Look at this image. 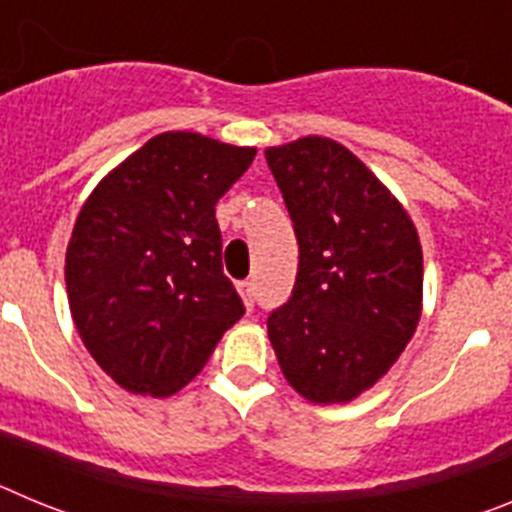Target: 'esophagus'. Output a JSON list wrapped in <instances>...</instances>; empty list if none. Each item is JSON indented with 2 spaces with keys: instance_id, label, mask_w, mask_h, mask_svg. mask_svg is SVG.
Segmentation results:
<instances>
[{
  "instance_id": "esophagus-1",
  "label": "esophagus",
  "mask_w": 512,
  "mask_h": 512,
  "mask_svg": "<svg viewBox=\"0 0 512 512\" xmlns=\"http://www.w3.org/2000/svg\"><path fill=\"white\" fill-rule=\"evenodd\" d=\"M238 292H241L243 302H246L248 310H253V300H256V287H253L251 279H246V282H238Z\"/></svg>"
}]
</instances>
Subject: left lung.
Instances as JSON below:
<instances>
[{
    "label": "left lung",
    "mask_w": 512,
    "mask_h": 512,
    "mask_svg": "<svg viewBox=\"0 0 512 512\" xmlns=\"http://www.w3.org/2000/svg\"><path fill=\"white\" fill-rule=\"evenodd\" d=\"M300 264L271 310L269 338L287 382L318 405L348 402L387 374L413 338L423 251L413 220L354 153L328 138L269 148Z\"/></svg>",
    "instance_id": "left-lung-1"
}]
</instances>
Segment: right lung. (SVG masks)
Returning a JSON list of instances; mask_svg holds the SVG:
<instances>
[{
    "instance_id": "add662e5",
    "label": "right lung",
    "mask_w": 512,
    "mask_h": 512,
    "mask_svg": "<svg viewBox=\"0 0 512 512\" xmlns=\"http://www.w3.org/2000/svg\"><path fill=\"white\" fill-rule=\"evenodd\" d=\"M253 156L200 133H161L81 207L66 251L71 315L125 390H182L246 312L223 271L215 205Z\"/></svg>"
}]
</instances>
